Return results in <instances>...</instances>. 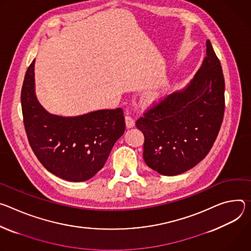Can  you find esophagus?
<instances>
[{
    "label": "esophagus",
    "mask_w": 251,
    "mask_h": 251,
    "mask_svg": "<svg viewBox=\"0 0 251 251\" xmlns=\"http://www.w3.org/2000/svg\"><path fill=\"white\" fill-rule=\"evenodd\" d=\"M134 125H135L134 120L131 117H129V116H126V127L127 128L133 127Z\"/></svg>",
    "instance_id": "34e87169"
}]
</instances>
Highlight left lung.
<instances>
[{"instance_id": "8db88e82", "label": "left lung", "mask_w": 251, "mask_h": 251, "mask_svg": "<svg viewBox=\"0 0 251 251\" xmlns=\"http://www.w3.org/2000/svg\"><path fill=\"white\" fill-rule=\"evenodd\" d=\"M224 114V73L207 40L205 58L188 85L135 123L145 135L144 159L149 168L173 176L196 166L211 150Z\"/></svg>"}]
</instances>
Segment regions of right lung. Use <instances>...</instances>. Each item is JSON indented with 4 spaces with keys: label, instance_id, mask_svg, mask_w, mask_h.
Here are the masks:
<instances>
[{
    "label": "right lung",
    "instance_id": "1",
    "mask_svg": "<svg viewBox=\"0 0 251 251\" xmlns=\"http://www.w3.org/2000/svg\"><path fill=\"white\" fill-rule=\"evenodd\" d=\"M25 129L45 168L65 180L86 181L100 172L126 123L123 108L100 109L77 117L51 115L35 92V60L27 68L21 93Z\"/></svg>",
    "mask_w": 251,
    "mask_h": 251
}]
</instances>
